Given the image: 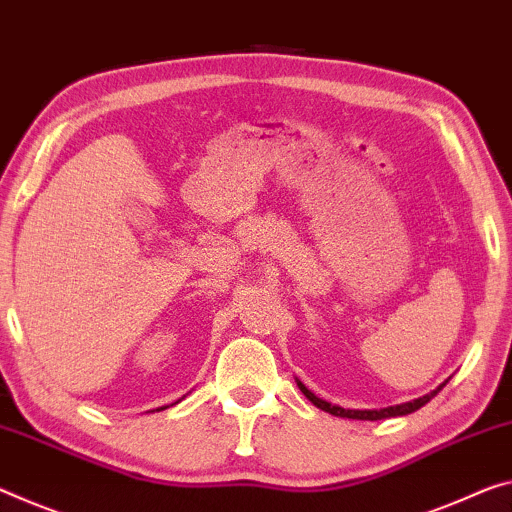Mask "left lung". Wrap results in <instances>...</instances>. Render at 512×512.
<instances>
[{
	"label": "left lung",
	"instance_id": "1",
	"mask_svg": "<svg viewBox=\"0 0 512 512\" xmlns=\"http://www.w3.org/2000/svg\"><path fill=\"white\" fill-rule=\"evenodd\" d=\"M446 382H448V380H446ZM446 382H444V384H439V387H437L435 391L426 393V396H423V398H416V400H412V403H403V405L384 407V410H343V407L332 405V403H327V400L318 398L316 393H311L309 389L304 387L302 382H297V387H300V391L304 393L306 398L311 400L313 405L320 407V410L329 412V414H334V416H343V419H359V421H380V419H391V416H405V414H412V412H416V410H421L423 405L430 403V400L435 398L437 393L446 387Z\"/></svg>",
	"mask_w": 512,
	"mask_h": 512
}]
</instances>
